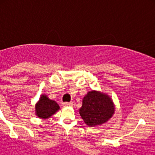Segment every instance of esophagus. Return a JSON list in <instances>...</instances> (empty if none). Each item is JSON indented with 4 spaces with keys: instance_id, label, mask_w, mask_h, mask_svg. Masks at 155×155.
Here are the masks:
<instances>
[{
    "instance_id": "esophagus-1",
    "label": "esophagus",
    "mask_w": 155,
    "mask_h": 155,
    "mask_svg": "<svg viewBox=\"0 0 155 155\" xmlns=\"http://www.w3.org/2000/svg\"><path fill=\"white\" fill-rule=\"evenodd\" d=\"M63 105L64 106H72L73 105V102H64Z\"/></svg>"
}]
</instances>
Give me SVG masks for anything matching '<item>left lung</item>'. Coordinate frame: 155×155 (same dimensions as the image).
I'll list each match as a JSON object with an SVG mask.
<instances>
[{
	"label": "left lung",
	"mask_w": 155,
	"mask_h": 155,
	"mask_svg": "<svg viewBox=\"0 0 155 155\" xmlns=\"http://www.w3.org/2000/svg\"><path fill=\"white\" fill-rule=\"evenodd\" d=\"M115 112L113 100L108 94L97 91L87 92L82 101L79 110L81 118L88 127L105 124Z\"/></svg>",
	"instance_id": "obj_1"
}]
</instances>
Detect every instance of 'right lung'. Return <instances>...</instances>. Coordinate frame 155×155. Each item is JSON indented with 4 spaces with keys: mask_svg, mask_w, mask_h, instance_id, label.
I'll return each mask as SVG.
<instances>
[{
    "mask_svg": "<svg viewBox=\"0 0 155 155\" xmlns=\"http://www.w3.org/2000/svg\"><path fill=\"white\" fill-rule=\"evenodd\" d=\"M59 109L60 106L55 101L50 100L45 94H42L35 105V114L41 119H47L55 114Z\"/></svg>",
    "mask_w": 155,
    "mask_h": 155,
    "instance_id": "right-lung-1",
    "label": "right lung"
}]
</instances>
